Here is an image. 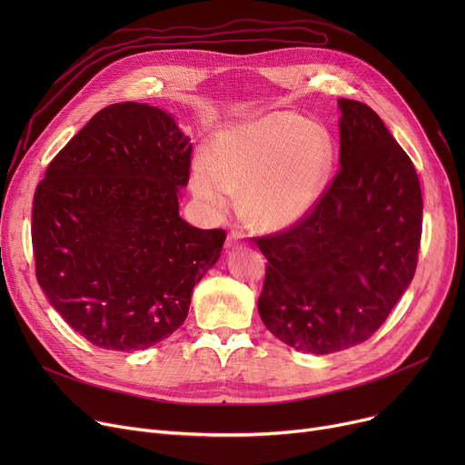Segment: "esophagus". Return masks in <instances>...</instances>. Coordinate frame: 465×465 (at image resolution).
<instances>
[{"label":"esophagus","mask_w":465,"mask_h":465,"mask_svg":"<svg viewBox=\"0 0 465 465\" xmlns=\"http://www.w3.org/2000/svg\"><path fill=\"white\" fill-rule=\"evenodd\" d=\"M242 237H245V235H242L241 232H235V230L230 232L228 237H226V249H237L242 242Z\"/></svg>","instance_id":"esophagus-1"}]
</instances>
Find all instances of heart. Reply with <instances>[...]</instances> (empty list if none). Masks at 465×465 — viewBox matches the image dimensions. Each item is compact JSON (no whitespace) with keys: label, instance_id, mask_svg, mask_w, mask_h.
Segmentation results:
<instances>
[{"label":"heart","instance_id":"1","mask_svg":"<svg viewBox=\"0 0 465 465\" xmlns=\"http://www.w3.org/2000/svg\"><path fill=\"white\" fill-rule=\"evenodd\" d=\"M333 163V139L319 122L290 111L220 130L209 162L192 165L195 198L214 213L245 192V213L258 228L282 230L305 218L322 198Z\"/></svg>","mask_w":465,"mask_h":465}]
</instances>
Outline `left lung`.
<instances>
[{
    "mask_svg": "<svg viewBox=\"0 0 465 465\" xmlns=\"http://www.w3.org/2000/svg\"><path fill=\"white\" fill-rule=\"evenodd\" d=\"M335 179L292 228L256 237L258 312L282 343L331 354L370 339L417 270L422 192L411 158L365 104L337 100Z\"/></svg>",
    "mask_w": 465,
    "mask_h": 465,
    "instance_id": "obj_1",
    "label": "left lung"
}]
</instances>
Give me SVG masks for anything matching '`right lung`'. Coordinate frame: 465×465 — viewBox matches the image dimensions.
<instances>
[{"mask_svg": "<svg viewBox=\"0 0 465 465\" xmlns=\"http://www.w3.org/2000/svg\"><path fill=\"white\" fill-rule=\"evenodd\" d=\"M192 143L169 113L114 104L48 163L32 211L35 275L62 319L92 345L149 349L184 321L193 286L220 258L224 230L179 214Z\"/></svg>", "mask_w": 465, "mask_h": 465, "instance_id": "add662e5", "label": "right lung"}]
</instances>
